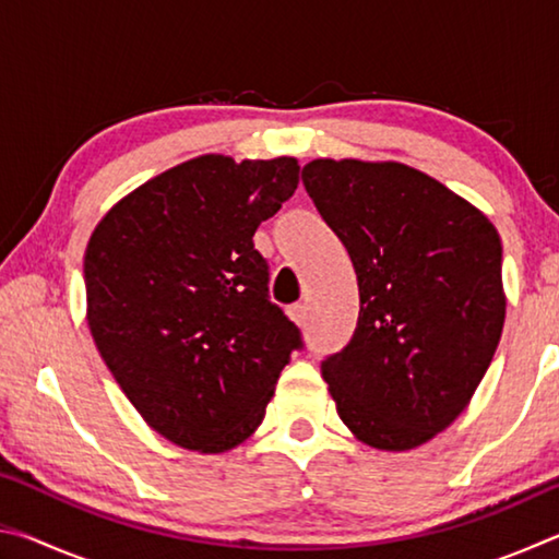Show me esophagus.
<instances>
[{
  "label": "esophagus",
  "instance_id": "obj_1",
  "mask_svg": "<svg viewBox=\"0 0 559 559\" xmlns=\"http://www.w3.org/2000/svg\"><path fill=\"white\" fill-rule=\"evenodd\" d=\"M290 318L296 320L298 325H306L308 323V306H306V302H296V306L290 308Z\"/></svg>",
  "mask_w": 559,
  "mask_h": 559
}]
</instances>
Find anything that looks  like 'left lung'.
<instances>
[{
    "instance_id": "1",
    "label": "left lung",
    "mask_w": 559,
    "mask_h": 559,
    "mask_svg": "<svg viewBox=\"0 0 559 559\" xmlns=\"http://www.w3.org/2000/svg\"><path fill=\"white\" fill-rule=\"evenodd\" d=\"M300 177L357 273L355 333L320 365L340 419L367 447H421L466 409L503 333L496 226L402 163L313 159Z\"/></svg>"
}]
</instances>
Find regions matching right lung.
<instances>
[{"instance_id": "right-lung-1", "label": "right lung", "mask_w": 559, "mask_h": 559, "mask_svg": "<svg viewBox=\"0 0 559 559\" xmlns=\"http://www.w3.org/2000/svg\"><path fill=\"white\" fill-rule=\"evenodd\" d=\"M298 173L296 157H194L130 192L91 234V335L130 404L177 447L222 453L251 437L302 347L253 249Z\"/></svg>"}]
</instances>
